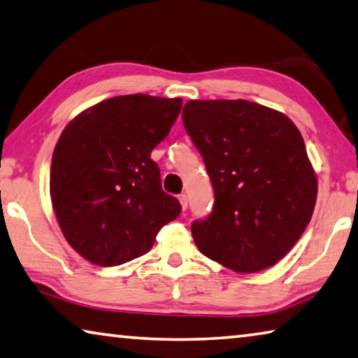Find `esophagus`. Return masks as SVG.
I'll use <instances>...</instances> for the list:
<instances>
[{"label":"esophagus","mask_w":358,"mask_h":358,"mask_svg":"<svg viewBox=\"0 0 358 358\" xmlns=\"http://www.w3.org/2000/svg\"><path fill=\"white\" fill-rule=\"evenodd\" d=\"M179 203L182 206V209L185 210L187 206H189V199H187V195H179Z\"/></svg>","instance_id":"obj_1"}]
</instances>
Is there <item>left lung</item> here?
I'll list each match as a JSON object with an SVG mask.
<instances>
[{"instance_id": "8db88e82", "label": "left lung", "mask_w": 358, "mask_h": 358, "mask_svg": "<svg viewBox=\"0 0 358 358\" xmlns=\"http://www.w3.org/2000/svg\"><path fill=\"white\" fill-rule=\"evenodd\" d=\"M187 134L214 187V210L192 224L204 256L241 273L285 258L308 227L317 178L289 117L250 100H189Z\"/></svg>"}]
</instances>
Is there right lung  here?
<instances>
[{
  "label": "right lung",
  "instance_id": "obj_1",
  "mask_svg": "<svg viewBox=\"0 0 358 358\" xmlns=\"http://www.w3.org/2000/svg\"><path fill=\"white\" fill-rule=\"evenodd\" d=\"M182 99L131 94L75 116L52 157L50 196L75 252L111 267L146 255L180 204L162 190L150 152L176 122Z\"/></svg>",
  "mask_w": 358,
  "mask_h": 358
}]
</instances>
